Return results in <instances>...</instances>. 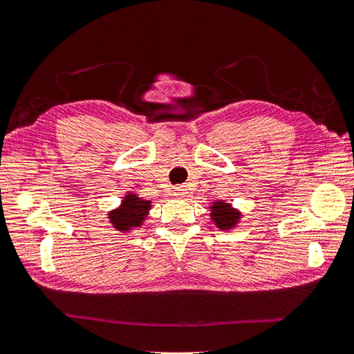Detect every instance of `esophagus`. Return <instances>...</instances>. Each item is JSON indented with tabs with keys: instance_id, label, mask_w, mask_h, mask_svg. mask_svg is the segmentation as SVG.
<instances>
[{
	"instance_id": "34e87169",
	"label": "esophagus",
	"mask_w": 354,
	"mask_h": 354,
	"mask_svg": "<svg viewBox=\"0 0 354 354\" xmlns=\"http://www.w3.org/2000/svg\"><path fill=\"white\" fill-rule=\"evenodd\" d=\"M173 193H175L176 198H184L185 194H187L185 185H178V187H175V190H173Z\"/></svg>"
}]
</instances>
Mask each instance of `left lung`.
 <instances>
[{
    "mask_svg": "<svg viewBox=\"0 0 354 354\" xmlns=\"http://www.w3.org/2000/svg\"><path fill=\"white\" fill-rule=\"evenodd\" d=\"M209 216H212V221L216 223L217 228L221 230H231L234 228L240 221V213L236 208H232L231 204L223 201H216L214 204L209 207Z\"/></svg>",
    "mask_w": 354,
    "mask_h": 354,
    "instance_id": "left-lung-1",
    "label": "left lung"
}]
</instances>
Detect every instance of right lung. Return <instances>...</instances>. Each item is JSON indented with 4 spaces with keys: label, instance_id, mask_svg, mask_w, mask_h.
Here are the masks:
<instances>
[{
    "label": "right lung",
    "instance_id": "obj_1",
    "mask_svg": "<svg viewBox=\"0 0 354 354\" xmlns=\"http://www.w3.org/2000/svg\"><path fill=\"white\" fill-rule=\"evenodd\" d=\"M149 209L150 201L141 199L135 193H127L120 207L109 212L108 217L117 231L129 232L133 228L141 227L149 214Z\"/></svg>",
    "mask_w": 354,
    "mask_h": 354
}]
</instances>
